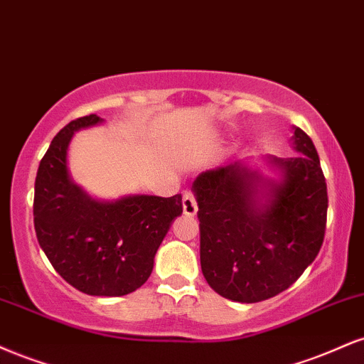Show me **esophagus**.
Wrapping results in <instances>:
<instances>
[{
  "instance_id": "esophagus-1",
  "label": "esophagus",
  "mask_w": 364,
  "mask_h": 364,
  "mask_svg": "<svg viewBox=\"0 0 364 364\" xmlns=\"http://www.w3.org/2000/svg\"><path fill=\"white\" fill-rule=\"evenodd\" d=\"M196 212H198V205H196L195 196L190 191H186V193H183V213L193 217L196 215Z\"/></svg>"
}]
</instances>
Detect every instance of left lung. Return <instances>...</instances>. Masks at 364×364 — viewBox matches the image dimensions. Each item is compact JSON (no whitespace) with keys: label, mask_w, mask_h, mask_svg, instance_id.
Here are the masks:
<instances>
[{"label":"left lung","mask_w":364,"mask_h":364,"mask_svg":"<svg viewBox=\"0 0 364 364\" xmlns=\"http://www.w3.org/2000/svg\"><path fill=\"white\" fill-rule=\"evenodd\" d=\"M295 157H246L191 185L200 262L224 299L256 304L287 290L321 251L327 185L312 139L291 127Z\"/></svg>","instance_id":"obj_1"}]
</instances>
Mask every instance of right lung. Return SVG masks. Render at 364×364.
<instances>
[{
	"instance_id": "right-lung-1",
	"label": "right lung",
	"mask_w": 364,
	"mask_h": 364,
	"mask_svg": "<svg viewBox=\"0 0 364 364\" xmlns=\"http://www.w3.org/2000/svg\"><path fill=\"white\" fill-rule=\"evenodd\" d=\"M105 124L98 115L73 120L55 135L35 178L33 222L38 244L57 273L93 296L129 295L154 268L166 234L183 213L181 195L91 196L69 171L74 134Z\"/></svg>"
}]
</instances>
